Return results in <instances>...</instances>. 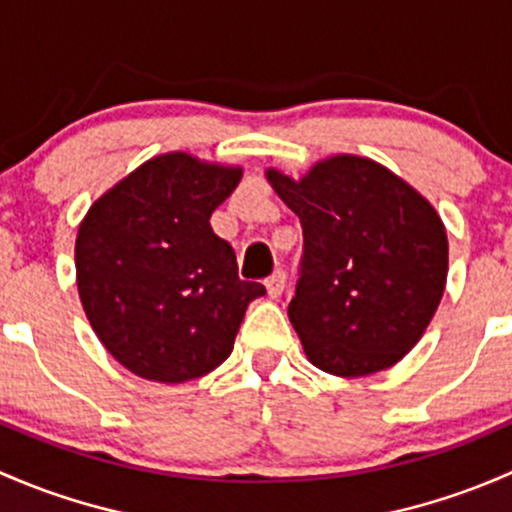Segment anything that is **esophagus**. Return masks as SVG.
<instances>
[{
	"mask_svg": "<svg viewBox=\"0 0 512 512\" xmlns=\"http://www.w3.org/2000/svg\"><path fill=\"white\" fill-rule=\"evenodd\" d=\"M283 288H286V273H283V271H276V273H273V276L266 278V293H268V298L276 300L278 295L283 293Z\"/></svg>",
	"mask_w": 512,
	"mask_h": 512,
	"instance_id": "esophagus-1",
	"label": "esophagus"
}]
</instances>
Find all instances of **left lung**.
Masks as SVG:
<instances>
[{
  "instance_id": "left-lung-1",
  "label": "left lung",
  "mask_w": 512,
  "mask_h": 512,
  "mask_svg": "<svg viewBox=\"0 0 512 512\" xmlns=\"http://www.w3.org/2000/svg\"><path fill=\"white\" fill-rule=\"evenodd\" d=\"M303 226L288 305L308 360L337 377L397 365L434 318L449 273L444 221L379 162L335 155L293 179L266 170Z\"/></svg>"
}]
</instances>
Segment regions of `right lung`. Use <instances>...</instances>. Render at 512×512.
Listing matches in <instances>:
<instances>
[{"label":"right lung","instance_id":"add662e5","mask_svg":"<svg viewBox=\"0 0 512 512\" xmlns=\"http://www.w3.org/2000/svg\"><path fill=\"white\" fill-rule=\"evenodd\" d=\"M241 167L187 152L152 157L103 194L76 236V281L91 328L123 367L179 384L234 350L246 308L266 293L241 281L209 217Z\"/></svg>","mask_w":512,"mask_h":512}]
</instances>
